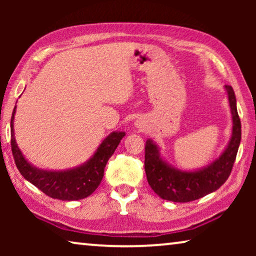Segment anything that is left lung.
<instances>
[{
  "instance_id": "obj_1",
  "label": "left lung",
  "mask_w": 256,
  "mask_h": 256,
  "mask_svg": "<svg viewBox=\"0 0 256 256\" xmlns=\"http://www.w3.org/2000/svg\"><path fill=\"white\" fill-rule=\"evenodd\" d=\"M233 118L230 141L222 156L202 170L186 172L174 169L160 158L158 148L152 140L146 142L144 170L150 188L162 199L176 202L196 200L218 190L232 172L241 141V122L232 86H225Z\"/></svg>"
}]
</instances>
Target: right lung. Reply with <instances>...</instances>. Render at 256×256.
I'll return each mask as SVG.
<instances>
[{"mask_svg":"<svg viewBox=\"0 0 256 256\" xmlns=\"http://www.w3.org/2000/svg\"><path fill=\"white\" fill-rule=\"evenodd\" d=\"M14 108L10 129H12V152L16 166L20 174L42 192L59 200H79L92 194L99 186L110 157L126 135L124 132H114L104 140L92 158L82 166L66 171H46L37 169L28 163L16 144L14 136Z\"/></svg>","mask_w":256,"mask_h":256,"instance_id":"obj_1","label":"right lung"}]
</instances>
